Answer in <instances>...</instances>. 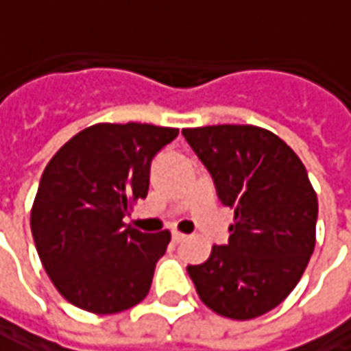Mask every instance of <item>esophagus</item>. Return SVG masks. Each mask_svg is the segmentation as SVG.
Here are the masks:
<instances>
[{"label": "esophagus", "mask_w": 351, "mask_h": 351, "mask_svg": "<svg viewBox=\"0 0 351 351\" xmlns=\"http://www.w3.org/2000/svg\"><path fill=\"white\" fill-rule=\"evenodd\" d=\"M184 239H186L184 234H180V232H173V241H175V243H182Z\"/></svg>", "instance_id": "34e87169"}]
</instances>
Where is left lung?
I'll return each instance as SVG.
<instances>
[{"instance_id": "8db88e82", "label": "left lung", "mask_w": 351, "mask_h": 351, "mask_svg": "<svg viewBox=\"0 0 351 351\" xmlns=\"http://www.w3.org/2000/svg\"><path fill=\"white\" fill-rule=\"evenodd\" d=\"M214 178L218 198L234 208L226 245L189 265L210 311L252 320L279 306L300 281L316 243L318 200L297 153L255 125L182 130Z\"/></svg>"}]
</instances>
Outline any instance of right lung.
<instances>
[{
    "label": "right lung",
    "mask_w": 351,
    "mask_h": 351,
    "mask_svg": "<svg viewBox=\"0 0 351 351\" xmlns=\"http://www.w3.org/2000/svg\"><path fill=\"white\" fill-rule=\"evenodd\" d=\"M176 135L151 123H96L49 160L31 232L47 275L74 306L115 314L147 297L171 232L143 234L123 218L147 196L151 160Z\"/></svg>",
    "instance_id": "1"
}]
</instances>
